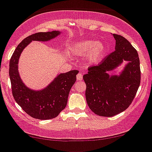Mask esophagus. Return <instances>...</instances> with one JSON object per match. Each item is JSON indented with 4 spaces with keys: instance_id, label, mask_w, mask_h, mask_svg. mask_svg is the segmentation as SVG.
Wrapping results in <instances>:
<instances>
[{
    "instance_id": "obj_1",
    "label": "esophagus",
    "mask_w": 152,
    "mask_h": 152,
    "mask_svg": "<svg viewBox=\"0 0 152 152\" xmlns=\"http://www.w3.org/2000/svg\"><path fill=\"white\" fill-rule=\"evenodd\" d=\"M82 79H83L82 73H78L77 76H76V79H77L78 81H80V80H82Z\"/></svg>"
}]
</instances>
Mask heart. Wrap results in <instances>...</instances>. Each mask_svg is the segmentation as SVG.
I'll return each instance as SVG.
<instances>
[{
    "label": "heart",
    "instance_id": "b5f03b06",
    "mask_svg": "<svg viewBox=\"0 0 152 152\" xmlns=\"http://www.w3.org/2000/svg\"><path fill=\"white\" fill-rule=\"evenodd\" d=\"M69 51L77 55H87V61L89 64H96L104 57L106 48L101 42L94 40H82L73 42L69 47Z\"/></svg>",
    "mask_w": 152,
    "mask_h": 152
}]
</instances>
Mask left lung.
<instances>
[{"mask_svg":"<svg viewBox=\"0 0 152 152\" xmlns=\"http://www.w3.org/2000/svg\"><path fill=\"white\" fill-rule=\"evenodd\" d=\"M116 40L115 51L97 65L88 68L83 76L86 83L87 103L92 111L100 116H110L122 112L132 103L140 83L138 54L128 41L120 35L113 34ZM123 60L128 61L119 76L107 73Z\"/></svg>","mask_w":152,"mask_h":152,"instance_id":"left-lung-1","label":"left lung"}]
</instances>
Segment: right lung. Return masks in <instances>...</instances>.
Here are the masks:
<instances>
[{
	"label": "right lung",
	"mask_w": 152,
	"mask_h": 152,
	"mask_svg": "<svg viewBox=\"0 0 152 152\" xmlns=\"http://www.w3.org/2000/svg\"><path fill=\"white\" fill-rule=\"evenodd\" d=\"M59 31L36 33L25 38L17 46L9 63V76L12 95L17 104L29 116L41 120L55 118L65 108L72 86L76 80L77 70L60 73L47 87L32 90L22 82L18 72L20 54L32 41H47L57 37Z\"/></svg>",
	"instance_id": "obj_1"
}]
</instances>
